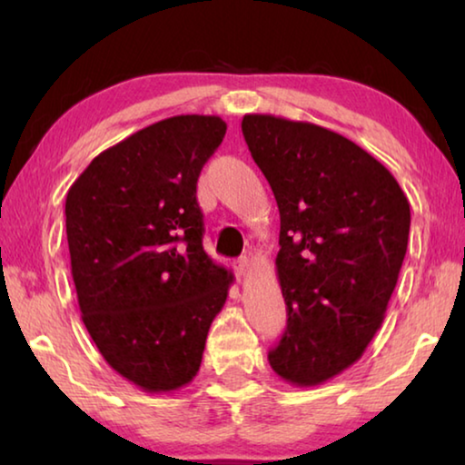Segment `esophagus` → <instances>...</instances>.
<instances>
[{"instance_id":"esophagus-1","label":"esophagus","mask_w":465,"mask_h":465,"mask_svg":"<svg viewBox=\"0 0 465 465\" xmlns=\"http://www.w3.org/2000/svg\"><path fill=\"white\" fill-rule=\"evenodd\" d=\"M233 264H235V271H238L240 277H246V272L250 269V258L248 256H240Z\"/></svg>"}]
</instances>
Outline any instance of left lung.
<instances>
[{"instance_id": "obj_1", "label": "left lung", "mask_w": 465, "mask_h": 465, "mask_svg": "<svg viewBox=\"0 0 465 465\" xmlns=\"http://www.w3.org/2000/svg\"><path fill=\"white\" fill-rule=\"evenodd\" d=\"M279 204L287 328L272 371L310 388L342 373L380 330L402 269L411 203L390 170L338 133L272 114L242 121Z\"/></svg>"}]
</instances>
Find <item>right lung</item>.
<instances>
[{"label": "right lung", "instance_id": "obj_1", "mask_svg": "<svg viewBox=\"0 0 465 465\" xmlns=\"http://www.w3.org/2000/svg\"><path fill=\"white\" fill-rule=\"evenodd\" d=\"M219 116L180 114L94 157L67 193L82 320L106 363L149 393L193 381L233 274L203 248L196 180Z\"/></svg>", "mask_w": 465, "mask_h": 465}]
</instances>
